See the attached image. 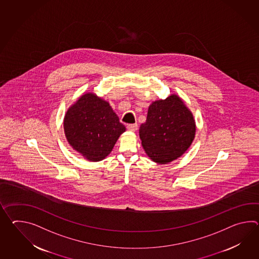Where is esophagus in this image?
I'll use <instances>...</instances> for the list:
<instances>
[{
  "label": "esophagus",
  "mask_w": 259,
  "mask_h": 259,
  "mask_svg": "<svg viewBox=\"0 0 259 259\" xmlns=\"http://www.w3.org/2000/svg\"><path fill=\"white\" fill-rule=\"evenodd\" d=\"M138 124L137 123H132V124H128L127 125V129L129 131H132V132H136L138 130Z\"/></svg>",
  "instance_id": "obj_1"
}]
</instances>
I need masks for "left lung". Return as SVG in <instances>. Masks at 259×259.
I'll return each mask as SVG.
<instances>
[{
    "label": "left lung",
    "mask_w": 259,
    "mask_h": 259,
    "mask_svg": "<svg viewBox=\"0 0 259 259\" xmlns=\"http://www.w3.org/2000/svg\"><path fill=\"white\" fill-rule=\"evenodd\" d=\"M195 130L191 112L181 98L172 95L150 105L139 137L150 159L162 164L178 159L189 149Z\"/></svg>",
    "instance_id": "1"
}]
</instances>
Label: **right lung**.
Listing matches in <instances>:
<instances>
[{
	"label": "right lung",
	"mask_w": 259,
	"mask_h": 259,
	"mask_svg": "<svg viewBox=\"0 0 259 259\" xmlns=\"http://www.w3.org/2000/svg\"><path fill=\"white\" fill-rule=\"evenodd\" d=\"M69 143L89 161L109 155L125 127L109 104L94 94L81 96L64 119Z\"/></svg>",
	"instance_id": "right-lung-1"
}]
</instances>
